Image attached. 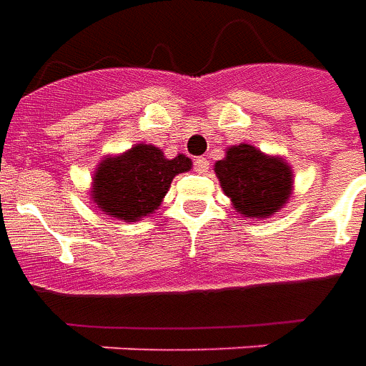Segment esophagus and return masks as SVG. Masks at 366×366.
<instances>
[{
    "instance_id": "34e87169",
    "label": "esophagus",
    "mask_w": 366,
    "mask_h": 366,
    "mask_svg": "<svg viewBox=\"0 0 366 366\" xmlns=\"http://www.w3.org/2000/svg\"><path fill=\"white\" fill-rule=\"evenodd\" d=\"M194 167H196V172L206 174L207 168H209V162H207V159H204V157H198V159H194Z\"/></svg>"
}]
</instances>
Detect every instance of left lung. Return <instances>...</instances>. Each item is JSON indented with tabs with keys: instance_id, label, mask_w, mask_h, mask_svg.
Segmentation results:
<instances>
[{
	"instance_id": "obj_1",
	"label": "left lung",
	"mask_w": 366,
	"mask_h": 366,
	"mask_svg": "<svg viewBox=\"0 0 366 366\" xmlns=\"http://www.w3.org/2000/svg\"><path fill=\"white\" fill-rule=\"evenodd\" d=\"M214 170L233 209L247 219L274 215L294 192L290 164L280 154H267L249 143L227 147Z\"/></svg>"
}]
</instances>
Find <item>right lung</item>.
Returning a JSON list of instances; mask_svg holds the SVG:
<instances>
[{
	"mask_svg": "<svg viewBox=\"0 0 366 366\" xmlns=\"http://www.w3.org/2000/svg\"><path fill=\"white\" fill-rule=\"evenodd\" d=\"M192 170L186 154L167 159L154 144L139 143L107 154L94 170L90 199L96 209L121 222H139L159 209L174 176Z\"/></svg>",
	"mask_w": 366,
	"mask_h": 366,
	"instance_id": "right-lung-1",
	"label": "right lung"
}]
</instances>
